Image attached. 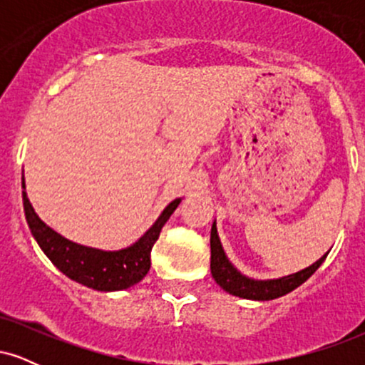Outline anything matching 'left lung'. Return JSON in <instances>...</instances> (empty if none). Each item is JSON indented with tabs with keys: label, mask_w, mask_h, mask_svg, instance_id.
<instances>
[{
	"label": "left lung",
	"mask_w": 365,
	"mask_h": 365,
	"mask_svg": "<svg viewBox=\"0 0 365 365\" xmlns=\"http://www.w3.org/2000/svg\"><path fill=\"white\" fill-rule=\"evenodd\" d=\"M324 254L319 261L311 264L305 269L297 271V273L282 276V278H273V279H254L249 276L242 274L240 271L230 262V259L226 257L223 245H221L220 235H217L216 221L212 223L211 228V274L215 278V282L223 288L225 292H228L230 295L240 297V299L247 300H273L278 297L287 295L292 290H295L297 287H300L304 282H307L311 276L316 273L317 267L324 262L326 259Z\"/></svg>",
	"instance_id": "obj_1"
}]
</instances>
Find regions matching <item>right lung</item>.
I'll use <instances>...</instances> for the list:
<instances>
[{"label": "right lung", "mask_w": 365, "mask_h": 365, "mask_svg": "<svg viewBox=\"0 0 365 365\" xmlns=\"http://www.w3.org/2000/svg\"><path fill=\"white\" fill-rule=\"evenodd\" d=\"M22 188L25 220H27L31 233L43 249V252L48 255L49 261L63 274L68 276L73 282L83 284V287L98 292L127 290V288L139 283L149 273L153 245L156 244L163 226L173 215L178 204L182 202V197L171 200L168 206L163 209V212L154 221V225L135 244L120 250H101L94 249V247L75 244V242L54 232L51 226L46 225L36 215L34 207H32L31 200L27 197V192H25L24 177Z\"/></svg>", "instance_id": "add662e5"}]
</instances>
